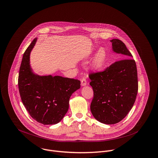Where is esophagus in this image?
Instances as JSON below:
<instances>
[{"instance_id": "obj_1", "label": "esophagus", "mask_w": 158, "mask_h": 158, "mask_svg": "<svg viewBox=\"0 0 158 158\" xmlns=\"http://www.w3.org/2000/svg\"><path fill=\"white\" fill-rule=\"evenodd\" d=\"M87 85V81L85 79H82L81 80V85L82 86H85Z\"/></svg>"}]
</instances>
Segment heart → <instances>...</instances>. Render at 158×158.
<instances>
[{"label": "heart", "mask_w": 158, "mask_h": 158, "mask_svg": "<svg viewBox=\"0 0 158 158\" xmlns=\"http://www.w3.org/2000/svg\"><path fill=\"white\" fill-rule=\"evenodd\" d=\"M106 61L107 52L104 49L101 48L98 51L91 63V68L94 71H100L106 65Z\"/></svg>", "instance_id": "obj_1"}]
</instances>
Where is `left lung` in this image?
Returning <instances> with one entry per match:
<instances>
[{
	"label": "left lung",
	"mask_w": 158,
	"mask_h": 158,
	"mask_svg": "<svg viewBox=\"0 0 158 158\" xmlns=\"http://www.w3.org/2000/svg\"><path fill=\"white\" fill-rule=\"evenodd\" d=\"M112 50L123 55L103 72L89 75L94 90L90 110L99 122L112 125L122 120L132 109L138 93L136 65L125 44L118 39L110 40Z\"/></svg>",
	"instance_id": "obj_1"
}]
</instances>
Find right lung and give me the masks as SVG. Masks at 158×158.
<instances>
[{
    "mask_svg": "<svg viewBox=\"0 0 158 158\" xmlns=\"http://www.w3.org/2000/svg\"><path fill=\"white\" fill-rule=\"evenodd\" d=\"M35 38L25 51L19 71V89L22 101L30 116L46 125L59 123L69 109L71 95L81 87L77 79L52 75L39 76L30 66V53Z\"/></svg>",
    "mask_w": 158,
    "mask_h": 158,
    "instance_id": "right-lung-1",
    "label": "right lung"
}]
</instances>
